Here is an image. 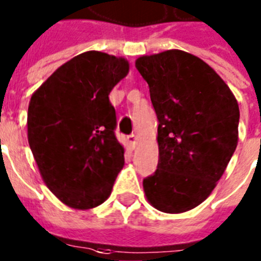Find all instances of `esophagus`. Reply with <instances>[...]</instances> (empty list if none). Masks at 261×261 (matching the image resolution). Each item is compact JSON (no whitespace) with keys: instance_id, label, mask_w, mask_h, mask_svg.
<instances>
[{"instance_id":"esophagus-1","label":"esophagus","mask_w":261,"mask_h":261,"mask_svg":"<svg viewBox=\"0 0 261 261\" xmlns=\"http://www.w3.org/2000/svg\"><path fill=\"white\" fill-rule=\"evenodd\" d=\"M128 143L129 145L132 148L136 147V143H137V136L136 135H130V136H128Z\"/></svg>"}]
</instances>
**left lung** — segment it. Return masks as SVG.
<instances>
[{
	"mask_svg": "<svg viewBox=\"0 0 261 261\" xmlns=\"http://www.w3.org/2000/svg\"><path fill=\"white\" fill-rule=\"evenodd\" d=\"M136 68L159 120V163L144 193L155 209L183 213L209 197L236 151L239 103L209 64L180 49L141 56Z\"/></svg>",
	"mask_w": 261,
	"mask_h": 261,
	"instance_id": "8db88e82",
	"label": "left lung"
}]
</instances>
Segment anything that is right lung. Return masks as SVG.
Listing matches in <instances>:
<instances>
[{"label":"right lung","instance_id":"obj_1","mask_svg":"<svg viewBox=\"0 0 261 261\" xmlns=\"http://www.w3.org/2000/svg\"><path fill=\"white\" fill-rule=\"evenodd\" d=\"M128 71L124 58L83 52L31 97L29 147L48 189L72 209L103 203L124 166L109 94Z\"/></svg>","mask_w":261,"mask_h":261}]
</instances>
